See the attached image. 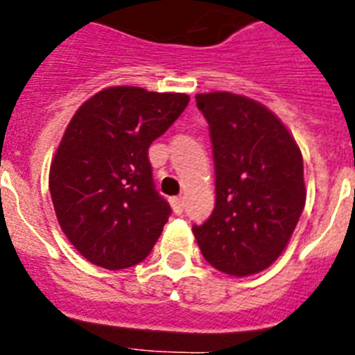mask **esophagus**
Returning <instances> with one entry per match:
<instances>
[{"label": "esophagus", "instance_id": "obj_1", "mask_svg": "<svg viewBox=\"0 0 355 355\" xmlns=\"http://www.w3.org/2000/svg\"><path fill=\"white\" fill-rule=\"evenodd\" d=\"M171 206H173V211H175L177 216H180V214L184 211V199H182V197H173Z\"/></svg>", "mask_w": 355, "mask_h": 355}]
</instances>
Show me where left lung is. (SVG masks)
<instances>
[{
	"label": "left lung",
	"instance_id": "1",
	"mask_svg": "<svg viewBox=\"0 0 355 355\" xmlns=\"http://www.w3.org/2000/svg\"><path fill=\"white\" fill-rule=\"evenodd\" d=\"M210 125L216 208L193 225L205 259L230 276L256 275L284 252L306 205L302 153L286 125L245 96H195Z\"/></svg>",
	"mask_w": 355,
	"mask_h": 355
}]
</instances>
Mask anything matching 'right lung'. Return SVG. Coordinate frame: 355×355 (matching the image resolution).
Masks as SVG:
<instances>
[{
    "label": "right lung",
    "instance_id": "obj_1",
    "mask_svg": "<svg viewBox=\"0 0 355 355\" xmlns=\"http://www.w3.org/2000/svg\"><path fill=\"white\" fill-rule=\"evenodd\" d=\"M186 94L138 86L97 92L75 112L49 169L58 225L88 261H144L171 216L155 188L149 147L188 107Z\"/></svg>",
    "mask_w": 355,
    "mask_h": 355
}]
</instances>
